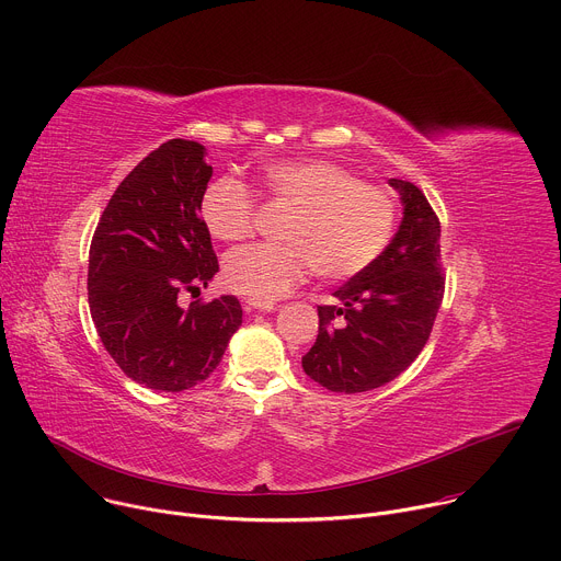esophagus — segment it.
<instances>
[{
  "label": "esophagus",
  "mask_w": 561,
  "mask_h": 561,
  "mask_svg": "<svg viewBox=\"0 0 561 561\" xmlns=\"http://www.w3.org/2000/svg\"><path fill=\"white\" fill-rule=\"evenodd\" d=\"M244 308H247L249 312H253V310L271 312V310H275V304H273V301H260V299H247V301H244Z\"/></svg>",
  "instance_id": "1"
}]
</instances>
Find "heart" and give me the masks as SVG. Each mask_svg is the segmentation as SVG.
<instances>
[{"instance_id": "obj_1", "label": "heart", "mask_w": 561, "mask_h": 561, "mask_svg": "<svg viewBox=\"0 0 561 561\" xmlns=\"http://www.w3.org/2000/svg\"><path fill=\"white\" fill-rule=\"evenodd\" d=\"M264 191L293 206L282 239L232 251L224 262L226 284L251 299L271 301L290 293L308 273L348 279L364 273L386 249L394 228V199L364 184L329 159H279L260 169ZM208 232L221 242H242L255 230L253 193L232 178L215 180L199 204Z\"/></svg>"}]
</instances>
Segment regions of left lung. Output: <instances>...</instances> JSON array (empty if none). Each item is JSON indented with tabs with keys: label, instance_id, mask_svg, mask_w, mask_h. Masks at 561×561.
Listing matches in <instances>:
<instances>
[{
	"label": "left lung",
	"instance_id": "left-lung-1",
	"mask_svg": "<svg viewBox=\"0 0 561 561\" xmlns=\"http://www.w3.org/2000/svg\"><path fill=\"white\" fill-rule=\"evenodd\" d=\"M404 217L383 253L317 306L319 333L304 373L333 392H366L404 373L426 346L444 297L439 219L424 193L388 180Z\"/></svg>",
	"mask_w": 561,
	"mask_h": 561
}]
</instances>
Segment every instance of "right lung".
<instances>
[{"mask_svg": "<svg viewBox=\"0 0 561 561\" xmlns=\"http://www.w3.org/2000/svg\"><path fill=\"white\" fill-rule=\"evenodd\" d=\"M206 148L169 139L126 175L95 228L89 306L115 364L152 390H188L213 375L242 327L237 297L178 304L219 271L199 217L213 167Z\"/></svg>", "mask_w": 561, "mask_h": 561, "instance_id": "obj_1", "label": "right lung"}]
</instances>
